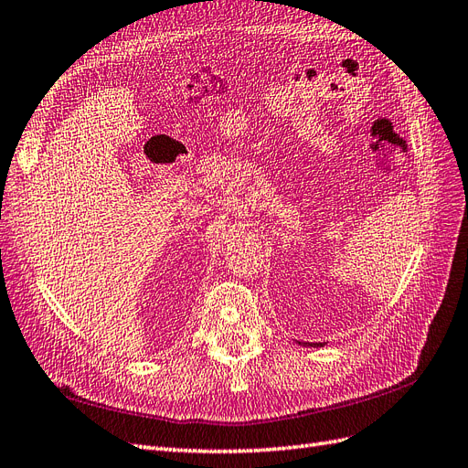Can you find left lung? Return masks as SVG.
<instances>
[{
  "label": "left lung",
  "mask_w": 468,
  "mask_h": 468,
  "mask_svg": "<svg viewBox=\"0 0 468 468\" xmlns=\"http://www.w3.org/2000/svg\"><path fill=\"white\" fill-rule=\"evenodd\" d=\"M299 345H305V346H307L309 343H299ZM311 346H323V345H321V343H317V345H311Z\"/></svg>",
  "instance_id": "1"
}]
</instances>
